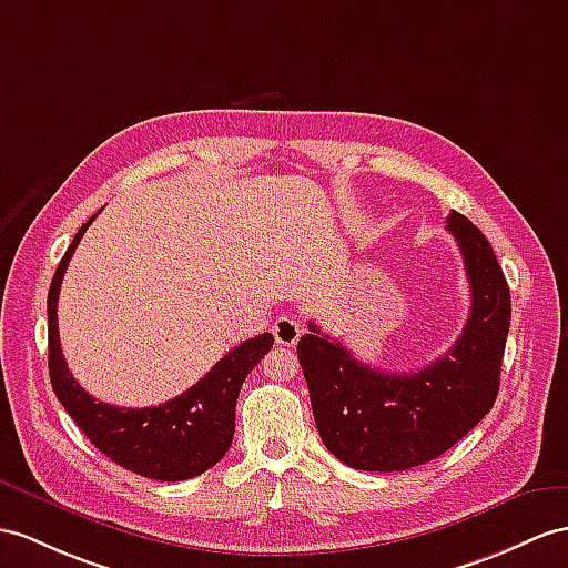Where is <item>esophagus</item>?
I'll list each match as a JSON object with an SVG mask.
<instances>
[{"mask_svg":"<svg viewBox=\"0 0 568 568\" xmlns=\"http://www.w3.org/2000/svg\"><path fill=\"white\" fill-rule=\"evenodd\" d=\"M272 335L276 339L280 347H294L301 337V323L296 321L294 315H282L276 317L274 325H272Z\"/></svg>","mask_w":568,"mask_h":568,"instance_id":"esophagus-1","label":"esophagus"}]
</instances>
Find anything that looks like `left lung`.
<instances>
[{
    "mask_svg": "<svg viewBox=\"0 0 568 568\" xmlns=\"http://www.w3.org/2000/svg\"><path fill=\"white\" fill-rule=\"evenodd\" d=\"M446 229L460 245L473 303L444 356L422 371L388 373L358 362L315 323L298 339L317 434L354 469L403 473L434 460L496 403L510 325L506 276L473 221L453 212Z\"/></svg>",
    "mask_w": 568,
    "mask_h": 568,
    "instance_id": "8db88e82",
    "label": "left lung"
}]
</instances>
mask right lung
I'll return each instance as SVG.
<instances>
[{
    "instance_id": "obj_1",
    "label": "right lung",
    "mask_w": 568,
    "mask_h": 568,
    "mask_svg": "<svg viewBox=\"0 0 568 568\" xmlns=\"http://www.w3.org/2000/svg\"><path fill=\"white\" fill-rule=\"evenodd\" d=\"M93 219L95 216L77 231L50 284L48 366L52 390L91 444L120 467L159 481L197 477L214 467L231 448L241 385L247 373L260 364V358L272 349L274 337L265 332V335L245 339L214 364L190 390L159 407L132 409L99 403L69 373L58 329L62 276Z\"/></svg>"
}]
</instances>
